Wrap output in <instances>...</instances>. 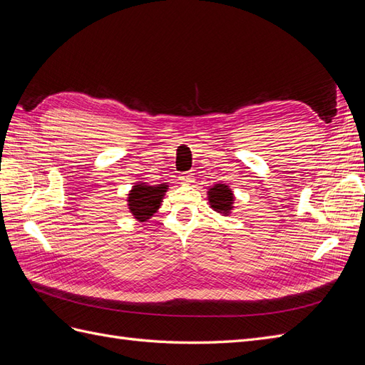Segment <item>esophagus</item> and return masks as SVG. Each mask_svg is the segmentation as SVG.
<instances>
[{
    "instance_id": "esophagus-1",
    "label": "esophagus",
    "mask_w": 365,
    "mask_h": 365,
    "mask_svg": "<svg viewBox=\"0 0 365 365\" xmlns=\"http://www.w3.org/2000/svg\"><path fill=\"white\" fill-rule=\"evenodd\" d=\"M180 181L184 185H189V184L193 182V175L192 173H181L180 175Z\"/></svg>"
}]
</instances>
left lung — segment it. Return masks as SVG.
Returning <instances> with one entry per match:
<instances>
[{"label": "left lung", "instance_id": "left-lung-1", "mask_svg": "<svg viewBox=\"0 0 365 365\" xmlns=\"http://www.w3.org/2000/svg\"><path fill=\"white\" fill-rule=\"evenodd\" d=\"M210 207L222 216H228L235 208V193L227 184H215L207 192Z\"/></svg>", "mask_w": 365, "mask_h": 365}]
</instances>
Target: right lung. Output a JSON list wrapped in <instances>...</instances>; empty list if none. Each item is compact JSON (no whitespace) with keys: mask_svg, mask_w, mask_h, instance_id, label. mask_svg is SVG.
<instances>
[{"mask_svg":"<svg viewBox=\"0 0 365 365\" xmlns=\"http://www.w3.org/2000/svg\"><path fill=\"white\" fill-rule=\"evenodd\" d=\"M168 182L149 185L146 182H135L128 193V208L138 222H146L161 207L163 197L168 192Z\"/></svg>","mask_w":365,"mask_h":365,"instance_id":"add662e5","label":"right lung"}]
</instances>
